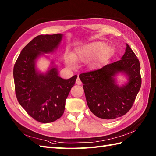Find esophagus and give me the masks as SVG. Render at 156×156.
I'll list each match as a JSON object with an SVG mask.
<instances>
[{
  "mask_svg": "<svg viewBox=\"0 0 156 156\" xmlns=\"http://www.w3.org/2000/svg\"><path fill=\"white\" fill-rule=\"evenodd\" d=\"M76 83L78 85H81V84H82V82H81V80H80V78H79V77H78L77 79H76Z\"/></svg>",
  "mask_w": 156,
  "mask_h": 156,
  "instance_id": "1",
  "label": "esophagus"
}]
</instances>
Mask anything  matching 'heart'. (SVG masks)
Listing matches in <instances>:
<instances>
[{
  "label": "heart",
  "mask_w": 156,
  "mask_h": 156,
  "mask_svg": "<svg viewBox=\"0 0 156 156\" xmlns=\"http://www.w3.org/2000/svg\"><path fill=\"white\" fill-rule=\"evenodd\" d=\"M114 50L104 41H92L75 49L71 55H66L64 61L69 68H74L76 62L87 63L89 67H98L111 57Z\"/></svg>",
  "instance_id": "obj_1"
}]
</instances>
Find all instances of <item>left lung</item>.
<instances>
[{"instance_id": "8db88e82", "label": "left lung", "mask_w": 156, "mask_h": 156, "mask_svg": "<svg viewBox=\"0 0 156 156\" xmlns=\"http://www.w3.org/2000/svg\"><path fill=\"white\" fill-rule=\"evenodd\" d=\"M121 59L97 70L79 75L88 107L95 116L105 120L121 117L130 110L140 90V64L136 55L126 45ZM123 73L128 77L127 84L119 87L115 75Z\"/></svg>"}]
</instances>
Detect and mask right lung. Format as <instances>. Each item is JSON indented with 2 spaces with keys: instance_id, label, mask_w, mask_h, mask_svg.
Returning <instances> with one entry per match:
<instances>
[{
  "instance_id": "obj_1",
  "label": "right lung",
  "mask_w": 156,
  "mask_h": 156,
  "mask_svg": "<svg viewBox=\"0 0 156 156\" xmlns=\"http://www.w3.org/2000/svg\"><path fill=\"white\" fill-rule=\"evenodd\" d=\"M63 35H41L22 49L13 68L16 97L21 107L35 120L43 123L54 122L64 112L66 100L77 76L63 79L55 66L46 73L36 68L37 59L54 52ZM52 64L54 62H52Z\"/></svg>"
}]
</instances>
